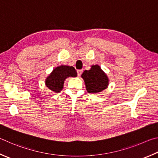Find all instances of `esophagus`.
I'll list each match as a JSON object with an SVG mask.
<instances>
[{"label":"esophagus","mask_w":158,"mask_h":158,"mask_svg":"<svg viewBox=\"0 0 158 158\" xmlns=\"http://www.w3.org/2000/svg\"><path fill=\"white\" fill-rule=\"evenodd\" d=\"M77 76L80 77V76H81V74L82 73V70H77Z\"/></svg>","instance_id":"1"}]
</instances>
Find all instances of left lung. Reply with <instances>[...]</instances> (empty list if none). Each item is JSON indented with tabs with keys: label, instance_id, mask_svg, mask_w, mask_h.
I'll return each instance as SVG.
<instances>
[{
	"label": "left lung",
	"instance_id": "left-lung-1",
	"mask_svg": "<svg viewBox=\"0 0 158 158\" xmlns=\"http://www.w3.org/2000/svg\"><path fill=\"white\" fill-rule=\"evenodd\" d=\"M81 77L83 78L86 89L89 93L98 94L106 89L109 85L107 75L98 65H92L90 70H85Z\"/></svg>",
	"mask_w": 158,
	"mask_h": 158
}]
</instances>
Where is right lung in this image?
I'll return each instance as SVG.
<instances>
[{
    "instance_id": "obj_1",
    "label": "right lung",
    "mask_w": 158,
    "mask_h": 158,
    "mask_svg": "<svg viewBox=\"0 0 158 158\" xmlns=\"http://www.w3.org/2000/svg\"><path fill=\"white\" fill-rule=\"evenodd\" d=\"M77 72L73 66L61 65L54 69L47 77L45 84L52 92L58 93L62 91L65 79L69 77H76Z\"/></svg>"
}]
</instances>
